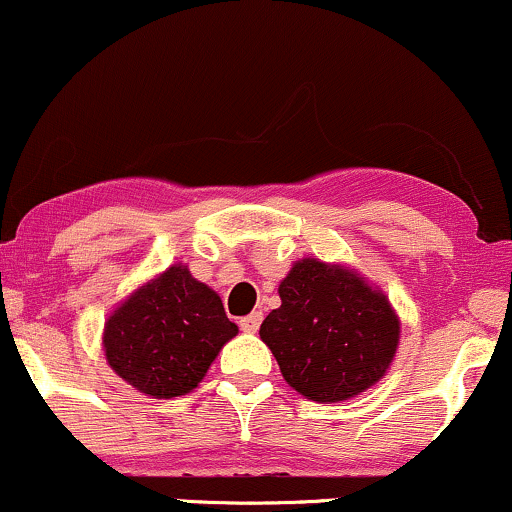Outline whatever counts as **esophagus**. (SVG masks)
Returning <instances> with one entry per match:
<instances>
[{
	"label": "esophagus",
	"instance_id": "34e87169",
	"mask_svg": "<svg viewBox=\"0 0 512 512\" xmlns=\"http://www.w3.org/2000/svg\"><path fill=\"white\" fill-rule=\"evenodd\" d=\"M261 320H263V313H249L246 318L239 320V327H242L244 332H258V327H261Z\"/></svg>",
	"mask_w": 512,
	"mask_h": 512
}]
</instances>
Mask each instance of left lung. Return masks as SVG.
Returning <instances> with one entry per match:
<instances>
[{"instance_id": "8db88e82", "label": "left lung", "mask_w": 512, "mask_h": 512, "mask_svg": "<svg viewBox=\"0 0 512 512\" xmlns=\"http://www.w3.org/2000/svg\"><path fill=\"white\" fill-rule=\"evenodd\" d=\"M282 306L268 313L261 339L292 389L337 403L384 377L401 323L389 299L353 268L301 258L280 282Z\"/></svg>"}]
</instances>
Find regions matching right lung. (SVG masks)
<instances>
[{"mask_svg":"<svg viewBox=\"0 0 512 512\" xmlns=\"http://www.w3.org/2000/svg\"><path fill=\"white\" fill-rule=\"evenodd\" d=\"M237 332L220 296L175 263L109 315L104 353L111 370L137 391L173 399L199 387Z\"/></svg>","mask_w":512,"mask_h":512,"instance_id":"right-lung-1","label":"right lung"}]
</instances>
